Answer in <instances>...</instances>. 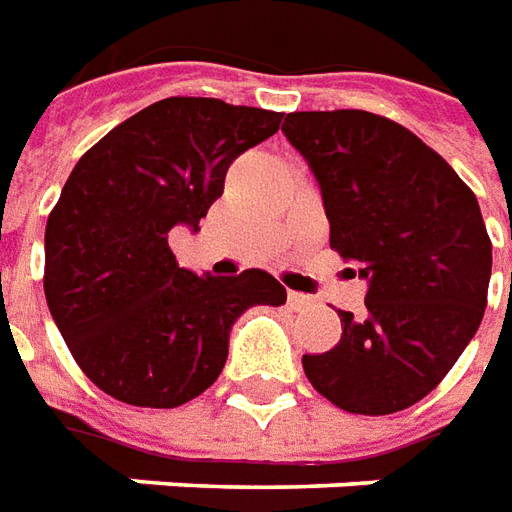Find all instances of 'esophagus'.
I'll return each mask as SVG.
<instances>
[{"mask_svg":"<svg viewBox=\"0 0 512 512\" xmlns=\"http://www.w3.org/2000/svg\"><path fill=\"white\" fill-rule=\"evenodd\" d=\"M286 303H289V308H295V311H303V308H308L314 300L308 295H303V292H286Z\"/></svg>","mask_w":512,"mask_h":512,"instance_id":"obj_1","label":"esophagus"}]
</instances>
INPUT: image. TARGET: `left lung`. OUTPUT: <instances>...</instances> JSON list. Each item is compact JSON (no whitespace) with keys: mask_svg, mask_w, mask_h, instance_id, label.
I'll list each match as a JSON object with an SVG mask.
<instances>
[{"mask_svg":"<svg viewBox=\"0 0 512 512\" xmlns=\"http://www.w3.org/2000/svg\"><path fill=\"white\" fill-rule=\"evenodd\" d=\"M281 132L320 181L331 248L369 281L364 320L339 311L342 339L303 355L306 378L347 413L405 411L480 328L491 281L480 204L447 159L375 112H289Z\"/></svg>","mask_w":512,"mask_h":512,"instance_id":"obj_1","label":"left lung"}]
</instances>
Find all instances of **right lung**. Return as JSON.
<instances>
[{
	"instance_id": "right-lung-1",
	"label": "right lung",
	"mask_w": 512,
	"mask_h": 512,
	"mask_svg": "<svg viewBox=\"0 0 512 512\" xmlns=\"http://www.w3.org/2000/svg\"><path fill=\"white\" fill-rule=\"evenodd\" d=\"M281 112L170 96L82 154L46 220L43 292L79 369L137 408H176L223 372L228 331L250 306H281L264 270L195 275L168 245L198 228L234 159L273 137Z\"/></svg>"
}]
</instances>
